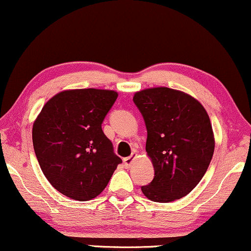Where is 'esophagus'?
Here are the masks:
<instances>
[{
  "label": "esophagus",
  "instance_id": "34e87169",
  "mask_svg": "<svg viewBox=\"0 0 251 251\" xmlns=\"http://www.w3.org/2000/svg\"><path fill=\"white\" fill-rule=\"evenodd\" d=\"M136 157H137V153L132 152V153L130 154V156L126 157V158L123 159V163H125V166H126V168H130V166L132 165V163L135 162Z\"/></svg>",
  "mask_w": 251,
  "mask_h": 251
}]
</instances>
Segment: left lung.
Returning <instances> with one entry per match:
<instances>
[{"instance_id":"obj_1","label":"left lung","mask_w":251,"mask_h":251,"mask_svg":"<svg viewBox=\"0 0 251 251\" xmlns=\"http://www.w3.org/2000/svg\"><path fill=\"white\" fill-rule=\"evenodd\" d=\"M132 100L147 126L145 150L154 169L152 181L142 192L156 202L187 196L202 179L214 152L206 109L191 95L168 87L143 89Z\"/></svg>"}]
</instances>
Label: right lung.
Returning <instances> with one entry per match:
<instances>
[{"mask_svg": "<svg viewBox=\"0 0 251 251\" xmlns=\"http://www.w3.org/2000/svg\"><path fill=\"white\" fill-rule=\"evenodd\" d=\"M117 99L108 89L58 93L33 123V149L43 173L61 194L87 201L98 197L122 159L101 125Z\"/></svg>", "mask_w": 251, "mask_h": 251, "instance_id": "obj_1", "label": "right lung"}]
</instances>
